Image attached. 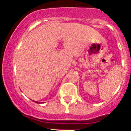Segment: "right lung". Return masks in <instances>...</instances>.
<instances>
[{"mask_svg":"<svg viewBox=\"0 0 131 131\" xmlns=\"http://www.w3.org/2000/svg\"><path fill=\"white\" fill-rule=\"evenodd\" d=\"M34 101V102L37 103H40V102H38V101Z\"/></svg>","mask_w":131,"mask_h":131,"instance_id":"obj_1","label":"right lung"}]
</instances>
